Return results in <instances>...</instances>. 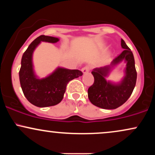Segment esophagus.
I'll list each match as a JSON object with an SVG mask.
<instances>
[{"mask_svg": "<svg viewBox=\"0 0 155 155\" xmlns=\"http://www.w3.org/2000/svg\"><path fill=\"white\" fill-rule=\"evenodd\" d=\"M90 68L89 66H84V68H82V69H81V71H82L84 74H85L90 71Z\"/></svg>", "mask_w": 155, "mask_h": 155, "instance_id": "1", "label": "esophagus"}]
</instances>
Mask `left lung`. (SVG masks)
Listing matches in <instances>:
<instances>
[{
    "mask_svg": "<svg viewBox=\"0 0 155 155\" xmlns=\"http://www.w3.org/2000/svg\"><path fill=\"white\" fill-rule=\"evenodd\" d=\"M121 46L124 51L109 65L96 68L92 71L94 83L88 89V97L92 104L99 108L115 109L120 107L130 97L136 86L137 73L133 52L123 39H121ZM122 61L126 63L124 79L118 83L107 81L105 78L111 69Z\"/></svg>",
    "mask_w": 155,
    "mask_h": 155,
    "instance_id": "left-lung-1",
    "label": "left lung"
}]
</instances>
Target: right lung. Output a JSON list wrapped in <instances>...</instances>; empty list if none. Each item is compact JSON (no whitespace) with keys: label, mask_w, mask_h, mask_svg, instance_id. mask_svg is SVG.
Here are the masks:
<instances>
[{"label":"right lung","mask_w":155,"mask_h":155,"mask_svg":"<svg viewBox=\"0 0 155 155\" xmlns=\"http://www.w3.org/2000/svg\"><path fill=\"white\" fill-rule=\"evenodd\" d=\"M60 39L48 35H40L30 44L21 60L19 81L24 95L31 104L38 107H47L58 104L63 100L68 83L82 76L79 70L58 67L43 79L35 75L33 64V54L41 41L57 43Z\"/></svg>","instance_id":"1"}]
</instances>
